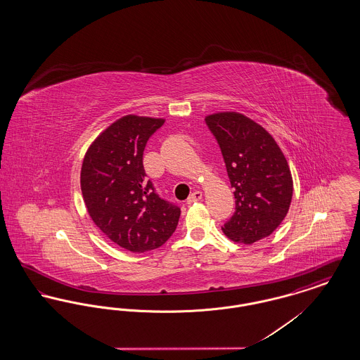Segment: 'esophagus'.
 Returning <instances> with one entry per match:
<instances>
[{
    "mask_svg": "<svg viewBox=\"0 0 360 360\" xmlns=\"http://www.w3.org/2000/svg\"><path fill=\"white\" fill-rule=\"evenodd\" d=\"M201 198H202V191H194V193L188 197V200H186V204L191 205V204L200 201Z\"/></svg>",
    "mask_w": 360,
    "mask_h": 360,
    "instance_id": "34e87169",
    "label": "esophagus"
}]
</instances>
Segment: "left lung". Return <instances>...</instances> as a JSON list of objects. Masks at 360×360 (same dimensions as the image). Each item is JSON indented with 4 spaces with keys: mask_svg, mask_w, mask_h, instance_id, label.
<instances>
[{
    "mask_svg": "<svg viewBox=\"0 0 360 360\" xmlns=\"http://www.w3.org/2000/svg\"><path fill=\"white\" fill-rule=\"evenodd\" d=\"M233 188L236 210L224 224V235L252 244L270 236L286 217L292 197L289 163L260 124L239 112L207 115Z\"/></svg>",
    "mask_w": 360,
    "mask_h": 360,
    "instance_id": "1",
    "label": "left lung"
}]
</instances>
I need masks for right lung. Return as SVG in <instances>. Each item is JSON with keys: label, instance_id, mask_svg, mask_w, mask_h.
<instances>
[{"label": "right lung", "instance_id": "right-lung-1", "mask_svg": "<svg viewBox=\"0 0 360 360\" xmlns=\"http://www.w3.org/2000/svg\"><path fill=\"white\" fill-rule=\"evenodd\" d=\"M165 119L127 115L89 146L81 167L86 210L103 235L135 254L163 245L178 225L181 209L155 194L146 179L143 153Z\"/></svg>", "mask_w": 360, "mask_h": 360}]
</instances>
